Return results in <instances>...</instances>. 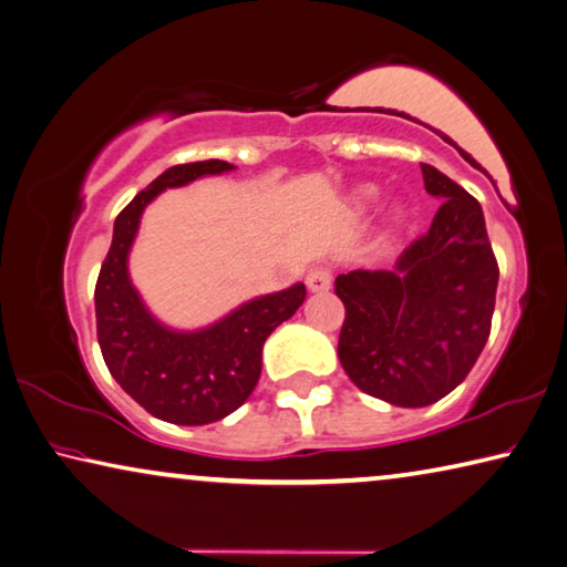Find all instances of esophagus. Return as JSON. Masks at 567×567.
Wrapping results in <instances>:
<instances>
[{
	"mask_svg": "<svg viewBox=\"0 0 567 567\" xmlns=\"http://www.w3.org/2000/svg\"><path fill=\"white\" fill-rule=\"evenodd\" d=\"M306 289H309L311 293H323L331 289V271L329 268H313V271H309V276H306Z\"/></svg>",
	"mask_w": 567,
	"mask_h": 567,
	"instance_id": "34e87169",
	"label": "esophagus"
}]
</instances>
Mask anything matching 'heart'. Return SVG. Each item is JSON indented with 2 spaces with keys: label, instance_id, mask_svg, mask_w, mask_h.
<instances>
[{
  "label": "heart",
  "instance_id": "obj_1",
  "mask_svg": "<svg viewBox=\"0 0 567 567\" xmlns=\"http://www.w3.org/2000/svg\"><path fill=\"white\" fill-rule=\"evenodd\" d=\"M379 198V188H374V185H361V188L357 190V200L361 203V206H371V203H377ZM404 218V210L396 208L394 210V220H402Z\"/></svg>",
  "mask_w": 567,
  "mask_h": 567
}]
</instances>
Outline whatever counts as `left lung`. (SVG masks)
<instances>
[{
  "mask_svg": "<svg viewBox=\"0 0 567 567\" xmlns=\"http://www.w3.org/2000/svg\"><path fill=\"white\" fill-rule=\"evenodd\" d=\"M422 175L442 200L430 230L392 271L337 276L341 367L394 406L434 404L465 382L487 344L499 278L480 203L432 165L422 163Z\"/></svg>",
  "mask_w": 567,
  "mask_h": 567,
  "instance_id": "left-lung-1",
  "label": "left lung"
}]
</instances>
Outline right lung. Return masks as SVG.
I'll return each instance as SVG.
<instances>
[{"label":"right lung","mask_w":567,"mask_h":567,"mask_svg":"<svg viewBox=\"0 0 567 567\" xmlns=\"http://www.w3.org/2000/svg\"><path fill=\"white\" fill-rule=\"evenodd\" d=\"M234 168L226 161H200L173 165L157 175L115 218L113 244L97 276L95 317L102 359L115 382L145 412L171 424H210L236 412L261 377L266 339L306 299V286L293 284L240 303L208 327L181 331L157 321L130 281V248L147 203L168 188Z\"/></svg>","instance_id":"1"}]
</instances>
